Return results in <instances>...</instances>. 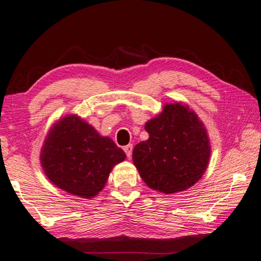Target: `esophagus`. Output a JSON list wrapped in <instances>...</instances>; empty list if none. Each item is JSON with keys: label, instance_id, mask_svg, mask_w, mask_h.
I'll use <instances>...</instances> for the list:
<instances>
[{"label": "esophagus", "instance_id": "obj_1", "mask_svg": "<svg viewBox=\"0 0 261 261\" xmlns=\"http://www.w3.org/2000/svg\"><path fill=\"white\" fill-rule=\"evenodd\" d=\"M132 148H134V147H132V145L131 144H129V145H126V146H124V147H123V149H124V152L126 153V156L127 158H131V155H132Z\"/></svg>", "mask_w": 261, "mask_h": 261}]
</instances>
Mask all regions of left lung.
Returning a JSON list of instances; mask_svg holds the SVG:
<instances>
[{
	"label": "left lung",
	"mask_w": 261,
	"mask_h": 261,
	"mask_svg": "<svg viewBox=\"0 0 261 261\" xmlns=\"http://www.w3.org/2000/svg\"><path fill=\"white\" fill-rule=\"evenodd\" d=\"M148 139L137 144L132 160L148 188L165 194L193 187L207 169L211 143L204 123L182 102L166 103L145 124Z\"/></svg>",
	"instance_id": "8db88e82"
}]
</instances>
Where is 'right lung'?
<instances>
[{
  "instance_id": "add662e5",
  "label": "right lung",
  "mask_w": 261,
  "mask_h": 261,
  "mask_svg": "<svg viewBox=\"0 0 261 261\" xmlns=\"http://www.w3.org/2000/svg\"><path fill=\"white\" fill-rule=\"evenodd\" d=\"M125 153L76 114L53 124L40 151L43 173L50 183L84 199L102 191L110 171Z\"/></svg>"
}]
</instances>
